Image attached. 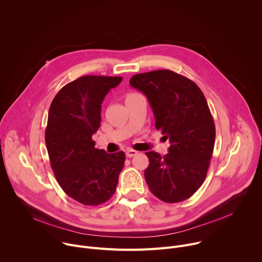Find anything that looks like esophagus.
<instances>
[{"mask_svg":"<svg viewBox=\"0 0 262 262\" xmlns=\"http://www.w3.org/2000/svg\"><path fill=\"white\" fill-rule=\"evenodd\" d=\"M137 154H138V151L134 150V149H127L125 155H126L127 158H133V157H135Z\"/></svg>","mask_w":262,"mask_h":262,"instance_id":"esophagus-1","label":"esophagus"}]
</instances>
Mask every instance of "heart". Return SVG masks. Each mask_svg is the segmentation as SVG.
<instances>
[{"label":"heart","mask_w":262,"mask_h":262,"mask_svg":"<svg viewBox=\"0 0 262 262\" xmlns=\"http://www.w3.org/2000/svg\"><path fill=\"white\" fill-rule=\"evenodd\" d=\"M135 94H136V93H130V94L127 95V97H128V96H132V95H135Z\"/></svg>","instance_id":"obj_1"}]
</instances>
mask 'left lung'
Instances as JSON below:
<instances>
[{
  "instance_id": "8db88e82",
  "label": "left lung",
  "mask_w": 262,
  "mask_h": 262,
  "mask_svg": "<svg viewBox=\"0 0 262 262\" xmlns=\"http://www.w3.org/2000/svg\"><path fill=\"white\" fill-rule=\"evenodd\" d=\"M129 84L146 95L156 128L171 144L164 157L146 152L149 190L167 203L186 200L202 185L214 146L215 127L204 94L193 81L168 69L135 74Z\"/></svg>"
}]
</instances>
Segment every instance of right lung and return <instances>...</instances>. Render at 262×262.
<instances>
[{
    "label": "right lung",
    "instance_id": "1",
    "mask_svg": "<svg viewBox=\"0 0 262 262\" xmlns=\"http://www.w3.org/2000/svg\"><path fill=\"white\" fill-rule=\"evenodd\" d=\"M121 77L85 76L65 85L54 97L46 128V144L62 190L84 205H99L116 191L123 151L96 149L92 135L100 126L104 96Z\"/></svg>",
    "mask_w": 262,
    "mask_h": 262
}]
</instances>
